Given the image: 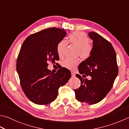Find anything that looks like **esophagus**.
Wrapping results in <instances>:
<instances>
[{
	"mask_svg": "<svg viewBox=\"0 0 129 129\" xmlns=\"http://www.w3.org/2000/svg\"><path fill=\"white\" fill-rule=\"evenodd\" d=\"M71 73H72V76L73 77H74L75 76V72L74 71H72Z\"/></svg>",
	"mask_w": 129,
	"mask_h": 129,
	"instance_id": "34e87169",
	"label": "esophagus"
}]
</instances>
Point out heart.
I'll return each mask as SVG.
<instances>
[{
  "label": "heart",
  "mask_w": 129,
  "mask_h": 129,
  "mask_svg": "<svg viewBox=\"0 0 129 129\" xmlns=\"http://www.w3.org/2000/svg\"><path fill=\"white\" fill-rule=\"evenodd\" d=\"M68 42L78 47V54L83 59H87L91 54L92 51V45L89 44V39L84 32H75L68 36ZM68 45L65 40H61L57 45V52L60 57L64 55L65 50ZM79 64V60L77 59H67L61 63L63 67L67 69H73Z\"/></svg>",
  "instance_id": "obj_1"
}]
</instances>
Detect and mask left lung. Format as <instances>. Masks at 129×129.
I'll return each mask as SVG.
<instances>
[{"mask_svg":"<svg viewBox=\"0 0 129 129\" xmlns=\"http://www.w3.org/2000/svg\"><path fill=\"white\" fill-rule=\"evenodd\" d=\"M88 35L93 40L92 53L80 63L78 70L80 74L89 75L92 79H83L76 74L81 85L74 92L78 101L93 105L102 101L110 91L118 69L116 54L111 44L95 32H90Z\"/></svg>","mask_w":129,"mask_h":129,"instance_id":"8db88e82","label":"left lung"}]
</instances>
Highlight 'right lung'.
<instances>
[{
  "mask_svg": "<svg viewBox=\"0 0 129 129\" xmlns=\"http://www.w3.org/2000/svg\"><path fill=\"white\" fill-rule=\"evenodd\" d=\"M67 35L64 29L52 27L31 35L23 43L16 69L21 87L33 103L44 105L57 98L58 89L71 77L69 70L61 68L53 74L47 62L59 60L57 45Z\"/></svg>",
  "mask_w": 129,
  "mask_h": 129,
  "instance_id": "add662e5",
  "label": "right lung"
}]
</instances>
